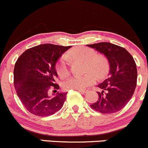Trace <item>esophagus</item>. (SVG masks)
Instances as JSON below:
<instances>
[{
	"mask_svg": "<svg viewBox=\"0 0 148 148\" xmlns=\"http://www.w3.org/2000/svg\"><path fill=\"white\" fill-rule=\"evenodd\" d=\"M79 91L81 93V94H86V93L87 92L86 90H79Z\"/></svg>",
	"mask_w": 148,
	"mask_h": 148,
	"instance_id": "1",
	"label": "esophagus"
}]
</instances>
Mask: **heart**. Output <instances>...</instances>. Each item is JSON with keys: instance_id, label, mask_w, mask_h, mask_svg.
<instances>
[{"instance_id": "1", "label": "heart", "mask_w": 148, "mask_h": 148, "mask_svg": "<svg viewBox=\"0 0 148 148\" xmlns=\"http://www.w3.org/2000/svg\"><path fill=\"white\" fill-rule=\"evenodd\" d=\"M66 56L73 60L85 62L84 71L82 76H76L68 79L63 83L65 90H83L96 82V77L101 79L105 77L108 71V62L104 56L96 54L93 49L86 47H77L71 49ZM56 72L59 77L64 79L69 74L66 56H62L57 62Z\"/></svg>"}]
</instances>
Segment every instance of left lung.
I'll return each mask as SVG.
<instances>
[{"label":"left lung","mask_w":148,"mask_h":148,"mask_svg":"<svg viewBox=\"0 0 148 148\" xmlns=\"http://www.w3.org/2000/svg\"><path fill=\"white\" fill-rule=\"evenodd\" d=\"M87 46L104 54L110 66L108 78L97 86L101 89L97 91L99 99L90 106L102 113H116L125 106L136 89L138 72L134 59L125 48L110 42Z\"/></svg>","instance_id":"left-lung-1"}]
</instances>
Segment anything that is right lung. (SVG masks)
<instances>
[{
	"instance_id": "1",
	"label": "right lung",
	"mask_w": 148,
	"mask_h": 148,
	"mask_svg": "<svg viewBox=\"0 0 148 148\" xmlns=\"http://www.w3.org/2000/svg\"><path fill=\"white\" fill-rule=\"evenodd\" d=\"M70 47L40 45L25 51L15 62L14 86L22 103L32 114L49 116L63 106L67 93L56 92L60 86L55 84V65Z\"/></svg>"
}]
</instances>
